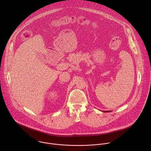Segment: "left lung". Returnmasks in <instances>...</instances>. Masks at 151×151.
Segmentation results:
<instances>
[{
	"mask_svg": "<svg viewBox=\"0 0 151 151\" xmlns=\"http://www.w3.org/2000/svg\"><path fill=\"white\" fill-rule=\"evenodd\" d=\"M111 111H103V112H106V113H108V112H110Z\"/></svg>",
	"mask_w": 151,
	"mask_h": 151,
	"instance_id": "left-lung-1",
	"label": "left lung"
}]
</instances>
